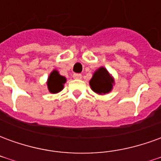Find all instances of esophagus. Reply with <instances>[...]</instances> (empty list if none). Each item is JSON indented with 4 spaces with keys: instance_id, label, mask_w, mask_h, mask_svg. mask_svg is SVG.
<instances>
[{
    "instance_id": "1",
    "label": "esophagus",
    "mask_w": 161,
    "mask_h": 161,
    "mask_svg": "<svg viewBox=\"0 0 161 161\" xmlns=\"http://www.w3.org/2000/svg\"><path fill=\"white\" fill-rule=\"evenodd\" d=\"M73 78H75V79H81L82 78V75L79 73H74Z\"/></svg>"
}]
</instances>
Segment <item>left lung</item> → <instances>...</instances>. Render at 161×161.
Instances as JSON below:
<instances>
[{"label": "left lung", "instance_id": "1", "mask_svg": "<svg viewBox=\"0 0 161 161\" xmlns=\"http://www.w3.org/2000/svg\"><path fill=\"white\" fill-rule=\"evenodd\" d=\"M114 84L113 78L110 77L107 70L101 67L99 68L93 75V77L90 81L92 91L97 94H106L112 90Z\"/></svg>", "mask_w": 161, "mask_h": 161}]
</instances>
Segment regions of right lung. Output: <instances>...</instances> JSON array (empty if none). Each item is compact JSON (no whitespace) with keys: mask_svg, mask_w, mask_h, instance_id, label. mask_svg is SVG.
I'll use <instances>...</instances> for the list:
<instances>
[{"mask_svg":"<svg viewBox=\"0 0 161 161\" xmlns=\"http://www.w3.org/2000/svg\"><path fill=\"white\" fill-rule=\"evenodd\" d=\"M65 77L58 74L57 70H53L50 74L47 81V86L50 92L52 93H58L62 91L64 88V84L65 83Z\"/></svg>","mask_w":161,"mask_h":161,"instance_id":"add662e5","label":"right lung"}]
</instances>
